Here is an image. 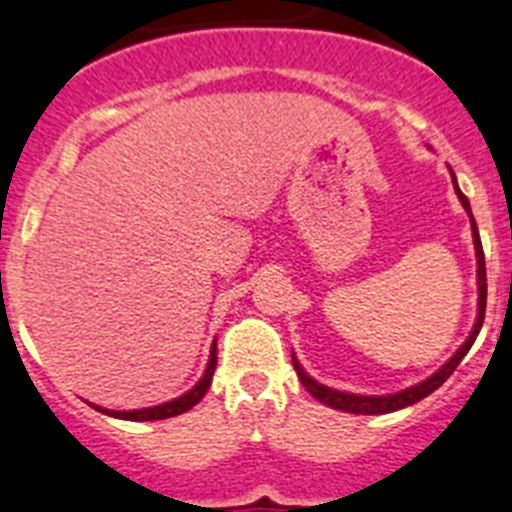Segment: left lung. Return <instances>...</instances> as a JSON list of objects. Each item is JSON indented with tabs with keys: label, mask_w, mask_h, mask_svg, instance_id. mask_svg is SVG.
Returning a JSON list of instances; mask_svg holds the SVG:
<instances>
[{
	"label": "left lung",
	"mask_w": 512,
	"mask_h": 512,
	"mask_svg": "<svg viewBox=\"0 0 512 512\" xmlns=\"http://www.w3.org/2000/svg\"><path fill=\"white\" fill-rule=\"evenodd\" d=\"M453 182H455V176H453ZM455 192H458L463 208H466L468 218H471V231H474V247H476V263H479V317H476V325H474V330H471V336H468L466 343H463L461 349H458V354H455L453 359H450V362L440 369V372H435V375L429 377V380L419 382V385H414V388H409V390H403V393L380 395V398H372V395H351V393H341V390L325 388V385H320V382L312 380V377H309L307 372H304V369L299 367V362H296V359H294L296 375H299L302 385H304V388H307V393L315 395V398L320 403H325V406H330V409L349 411V414H390V411L406 409V406H411V403L427 398L429 393H435V390L440 388L442 382H445L450 375H453L455 367H458L463 356L468 354V349L474 346L476 336H479V330H482L484 309H487V268H484L482 239H479V231H476V221H474V216H471V205H468L466 195H463V192L458 190V184H455Z\"/></svg>",
	"instance_id": "left-lung-1"
}]
</instances>
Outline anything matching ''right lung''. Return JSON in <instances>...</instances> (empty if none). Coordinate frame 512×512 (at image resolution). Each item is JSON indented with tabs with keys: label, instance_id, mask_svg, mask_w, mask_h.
<instances>
[{
	"label": "right lung",
	"instance_id": "right-lung-1",
	"mask_svg": "<svg viewBox=\"0 0 512 512\" xmlns=\"http://www.w3.org/2000/svg\"><path fill=\"white\" fill-rule=\"evenodd\" d=\"M213 372H216V343H213V354H210L208 369H205L203 380L197 382L195 388L190 393H184L182 398H176V401L161 403V406H153V409H143V411H106L101 409L103 414L117 416V419H130V422H156V419H169V416L184 414V411H190L210 388V380H213Z\"/></svg>",
	"mask_w": 512,
	"mask_h": 512
}]
</instances>
